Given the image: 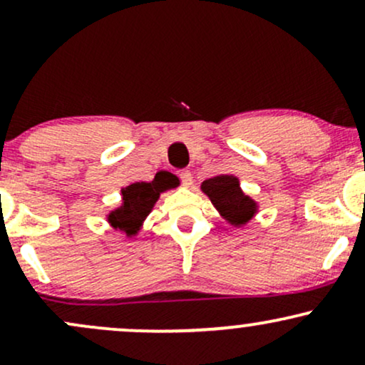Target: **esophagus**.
I'll list each match as a JSON object with an SVG mask.
<instances>
[{
  "label": "esophagus",
  "instance_id": "obj_1",
  "mask_svg": "<svg viewBox=\"0 0 365 365\" xmlns=\"http://www.w3.org/2000/svg\"><path fill=\"white\" fill-rule=\"evenodd\" d=\"M180 180H182V183L185 187H192V183H194V177H192V173L188 170L180 171Z\"/></svg>",
  "mask_w": 365,
  "mask_h": 365
}]
</instances>
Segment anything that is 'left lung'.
Masks as SVG:
<instances>
[{
    "label": "left lung",
    "instance_id": "left-lung-1",
    "mask_svg": "<svg viewBox=\"0 0 365 365\" xmlns=\"http://www.w3.org/2000/svg\"><path fill=\"white\" fill-rule=\"evenodd\" d=\"M202 192L206 194L220 215L232 225H245L257 211V204L242 192L238 178L232 175H220L202 182Z\"/></svg>",
    "mask_w": 365,
    "mask_h": 365
}]
</instances>
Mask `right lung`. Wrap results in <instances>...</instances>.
<instances>
[{
	"label": "right lung",
	"instance_id": "obj_1",
	"mask_svg": "<svg viewBox=\"0 0 365 365\" xmlns=\"http://www.w3.org/2000/svg\"><path fill=\"white\" fill-rule=\"evenodd\" d=\"M168 185L165 182H159L154 178V182H137L132 185L125 187L121 190L123 195V204L118 209L110 212L108 221H110L113 228L125 232L128 237L135 235L139 232L142 221L149 215L156 200L159 199V194L165 192Z\"/></svg>",
	"mask_w": 365,
	"mask_h": 365
}]
</instances>
